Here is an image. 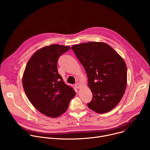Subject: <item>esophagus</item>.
Returning <instances> with one entry per match:
<instances>
[{
	"label": "esophagus",
	"instance_id": "34e87169",
	"mask_svg": "<svg viewBox=\"0 0 150 150\" xmlns=\"http://www.w3.org/2000/svg\"><path fill=\"white\" fill-rule=\"evenodd\" d=\"M75 87H76L78 89H80V88H81V87H82V85H81V84L79 83H76L75 84Z\"/></svg>",
	"mask_w": 150,
	"mask_h": 150
}]
</instances>
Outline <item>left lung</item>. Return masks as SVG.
<instances>
[{
	"label": "left lung",
	"mask_w": 150,
	"mask_h": 150,
	"mask_svg": "<svg viewBox=\"0 0 150 150\" xmlns=\"http://www.w3.org/2000/svg\"><path fill=\"white\" fill-rule=\"evenodd\" d=\"M83 67L93 99L88 108L98 113L108 112L119 104L127 85L123 59L103 42H88L71 47Z\"/></svg>",
	"instance_id": "8db88e82"
}]
</instances>
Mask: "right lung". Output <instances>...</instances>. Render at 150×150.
I'll list each match as a JSON object with an SVG mask.
<instances>
[{
  "label": "right lung",
  "mask_w": 150,
  "mask_h": 150,
  "mask_svg": "<svg viewBox=\"0 0 150 150\" xmlns=\"http://www.w3.org/2000/svg\"><path fill=\"white\" fill-rule=\"evenodd\" d=\"M69 46L52 45L36 51L29 59L23 76L24 91L42 114L57 117L65 113L76 93L64 82L57 71L58 58Z\"/></svg>",
  "instance_id": "add662e5"
}]
</instances>
